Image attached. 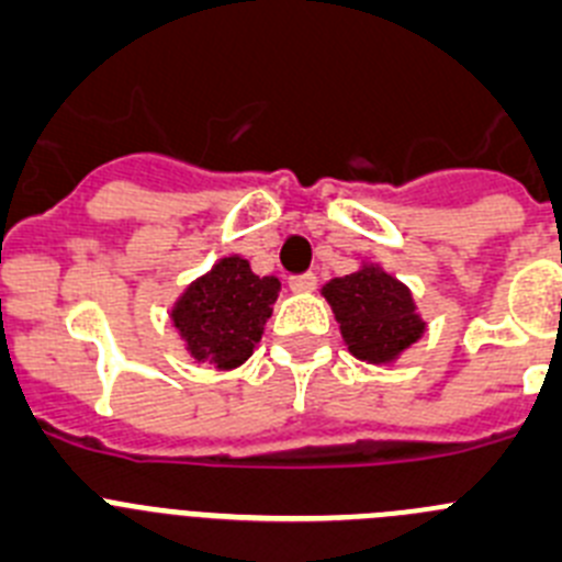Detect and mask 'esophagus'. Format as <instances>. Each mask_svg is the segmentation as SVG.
<instances>
[{
    "mask_svg": "<svg viewBox=\"0 0 562 562\" xmlns=\"http://www.w3.org/2000/svg\"><path fill=\"white\" fill-rule=\"evenodd\" d=\"M288 288L296 293H311L313 288H316V274H313V271H305V274L288 277Z\"/></svg>",
    "mask_w": 562,
    "mask_h": 562,
    "instance_id": "1",
    "label": "esophagus"
}]
</instances>
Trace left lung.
Segmentation results:
<instances>
[{
    "label": "left lung",
    "instance_id": "left-lung-1",
    "mask_svg": "<svg viewBox=\"0 0 562 562\" xmlns=\"http://www.w3.org/2000/svg\"><path fill=\"white\" fill-rule=\"evenodd\" d=\"M322 293L333 305L344 341L361 361H392L426 330L414 313L408 288L381 269L338 277Z\"/></svg>",
    "mask_w": 562,
    "mask_h": 562
}]
</instances>
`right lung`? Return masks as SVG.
I'll return each mask as SVG.
<instances>
[{"instance_id": "add662e5", "label": "right lung", "mask_w": 562, "mask_h": 562, "mask_svg": "<svg viewBox=\"0 0 562 562\" xmlns=\"http://www.w3.org/2000/svg\"><path fill=\"white\" fill-rule=\"evenodd\" d=\"M277 291V277H257L244 257H226L187 288L173 322L199 361L232 369L255 352Z\"/></svg>"}]
</instances>
